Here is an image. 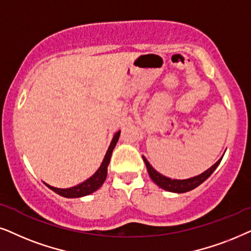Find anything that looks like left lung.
<instances>
[{
	"label": "left lung",
	"mask_w": 251,
	"mask_h": 251,
	"mask_svg": "<svg viewBox=\"0 0 251 251\" xmlns=\"http://www.w3.org/2000/svg\"><path fill=\"white\" fill-rule=\"evenodd\" d=\"M222 159H223V157L218 160V162L215 163L211 168L206 170L205 172L201 173L200 176H193V178L185 179V180H178V179L168 178V176H164L163 175H160V173L157 172L156 170L149 164V162L146 159V157H143V160H145V163H146L147 170H148L149 176L151 178L152 181L155 182L157 186H159L160 188L168 190V192H172V193H186L194 188H196V187L201 185L202 182H204L205 180L212 175L213 171L217 169V166L220 164Z\"/></svg>",
	"instance_id": "8db88e82"
}]
</instances>
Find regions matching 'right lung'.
<instances>
[{
    "label": "right lung",
    "instance_id": "add662e5",
    "mask_svg": "<svg viewBox=\"0 0 251 251\" xmlns=\"http://www.w3.org/2000/svg\"><path fill=\"white\" fill-rule=\"evenodd\" d=\"M120 135V131H118L113 135V139L111 143H110L108 151H106L104 159H103L101 166H100L98 171H96L94 175H93L91 178L87 179L86 181H83L79 185H76L75 187H71V188H56V187L46 185L49 187L50 189L53 190L55 193H57L58 195L63 196V198H68V199H75V198H82V196L89 195V194L94 193L95 190H98L100 187L103 185V182L105 181L106 175H108V165L110 163V158H111V153L113 148L116 147V143L118 141Z\"/></svg>",
    "mask_w": 251,
    "mask_h": 251
}]
</instances>
